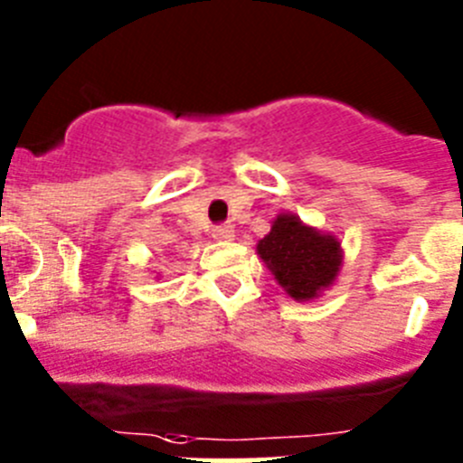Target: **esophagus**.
<instances>
[{"mask_svg": "<svg viewBox=\"0 0 463 463\" xmlns=\"http://www.w3.org/2000/svg\"><path fill=\"white\" fill-rule=\"evenodd\" d=\"M213 239L215 241H232L234 239V224H218V227L213 229Z\"/></svg>", "mask_w": 463, "mask_h": 463, "instance_id": "esophagus-1", "label": "esophagus"}]
</instances>
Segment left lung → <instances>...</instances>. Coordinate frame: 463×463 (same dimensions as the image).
Segmentation results:
<instances>
[{"label":"left lung","instance_id":"8db88e82","mask_svg":"<svg viewBox=\"0 0 463 463\" xmlns=\"http://www.w3.org/2000/svg\"><path fill=\"white\" fill-rule=\"evenodd\" d=\"M257 255L294 301H310L334 285L343 264V250L336 236L322 234L304 224L292 213H280Z\"/></svg>","mask_w":463,"mask_h":463}]
</instances>
